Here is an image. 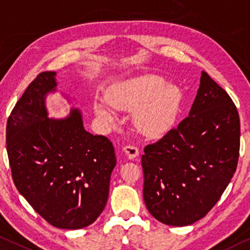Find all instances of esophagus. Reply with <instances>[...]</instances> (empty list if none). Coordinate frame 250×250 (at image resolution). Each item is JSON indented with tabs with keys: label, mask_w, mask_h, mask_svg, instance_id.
Wrapping results in <instances>:
<instances>
[{
	"label": "esophagus",
	"mask_w": 250,
	"mask_h": 250,
	"mask_svg": "<svg viewBox=\"0 0 250 250\" xmlns=\"http://www.w3.org/2000/svg\"><path fill=\"white\" fill-rule=\"evenodd\" d=\"M123 149H124L125 154L127 155L128 159H135L138 155V148L136 146H133V145H126Z\"/></svg>",
	"instance_id": "obj_1"
}]
</instances>
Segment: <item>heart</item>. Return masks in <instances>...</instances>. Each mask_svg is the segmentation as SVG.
I'll return each instance as SVG.
<instances>
[{"label":"heart","instance_id":"1","mask_svg":"<svg viewBox=\"0 0 250 250\" xmlns=\"http://www.w3.org/2000/svg\"><path fill=\"white\" fill-rule=\"evenodd\" d=\"M106 102L95 104V113L104 122L115 120V108L134 109L133 121L145 135H159L173 124L182 102L181 90L160 76L146 75L117 83Z\"/></svg>","mask_w":250,"mask_h":250}]
</instances>
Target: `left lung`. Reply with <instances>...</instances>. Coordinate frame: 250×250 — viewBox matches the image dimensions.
Returning <instances> with one entry per match:
<instances>
[{
    "label": "left lung",
    "mask_w": 250,
    "mask_h": 250,
    "mask_svg": "<svg viewBox=\"0 0 250 250\" xmlns=\"http://www.w3.org/2000/svg\"><path fill=\"white\" fill-rule=\"evenodd\" d=\"M239 147L237 107L202 71L189 116L144 148L143 198L149 213L175 227L200 220L228 187Z\"/></svg>",
    "instance_id": "obj_1"
}]
</instances>
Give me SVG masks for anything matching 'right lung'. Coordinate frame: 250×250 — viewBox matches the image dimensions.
Listing matches in <instances>:
<instances>
[{
  "label": "right lung",
  "mask_w": 250,
  "mask_h": 250,
  "mask_svg": "<svg viewBox=\"0 0 250 250\" xmlns=\"http://www.w3.org/2000/svg\"><path fill=\"white\" fill-rule=\"evenodd\" d=\"M56 72L37 76L11 112L6 151L13 182L53 227L82 229L105 208L116 165L113 143L83 128L82 113L48 117L45 95L56 90Z\"/></svg>",
  "instance_id": "right-lung-1"
}]
</instances>
